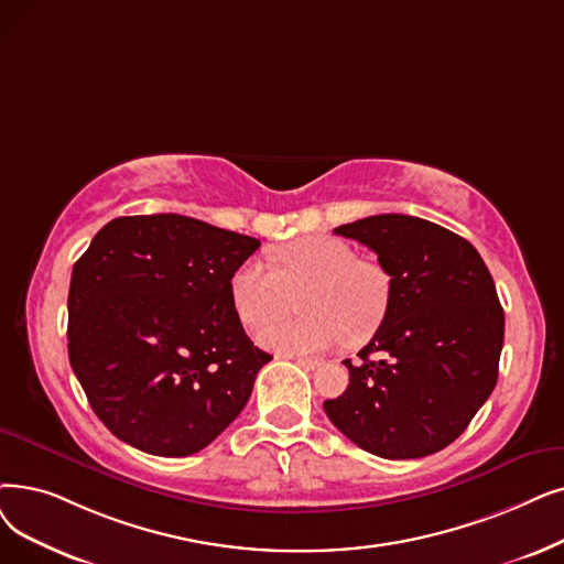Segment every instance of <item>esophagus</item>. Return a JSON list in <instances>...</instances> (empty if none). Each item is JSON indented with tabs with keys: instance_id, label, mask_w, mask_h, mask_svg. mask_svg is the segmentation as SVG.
Segmentation results:
<instances>
[{
	"instance_id": "obj_1",
	"label": "esophagus",
	"mask_w": 564,
	"mask_h": 564,
	"mask_svg": "<svg viewBox=\"0 0 564 564\" xmlns=\"http://www.w3.org/2000/svg\"><path fill=\"white\" fill-rule=\"evenodd\" d=\"M295 364H297V366H302L304 371H315L317 366H321L323 361H321V359H306V357H295Z\"/></svg>"
}]
</instances>
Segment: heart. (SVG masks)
I'll list each match as a JSON object with an SVG mask.
<instances>
[{"label": "heart", "instance_id": "obj_1", "mask_svg": "<svg viewBox=\"0 0 564 564\" xmlns=\"http://www.w3.org/2000/svg\"><path fill=\"white\" fill-rule=\"evenodd\" d=\"M274 269L260 260L243 262L230 279V297L239 321L260 329L303 301L302 322L267 328L264 348L281 355L325 352L348 338L369 340L384 323L391 304V279L373 260L357 258L350 243L334 237H302L272 251Z\"/></svg>", "mask_w": 564, "mask_h": 564}]
</instances>
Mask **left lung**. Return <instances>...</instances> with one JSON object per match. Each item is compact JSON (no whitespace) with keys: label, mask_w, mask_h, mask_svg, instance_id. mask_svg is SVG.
<instances>
[{"label":"left lung","mask_w":564,"mask_h":564,"mask_svg":"<svg viewBox=\"0 0 564 564\" xmlns=\"http://www.w3.org/2000/svg\"><path fill=\"white\" fill-rule=\"evenodd\" d=\"M334 232L378 256L391 304L361 361H343L350 384L325 401L327 417L380 458L445 449L498 382L505 313L491 272L468 239L417 216L378 214Z\"/></svg>","instance_id":"obj_1"}]
</instances>
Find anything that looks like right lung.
<instances>
[{"mask_svg":"<svg viewBox=\"0 0 564 564\" xmlns=\"http://www.w3.org/2000/svg\"><path fill=\"white\" fill-rule=\"evenodd\" d=\"M260 241L180 214L119 216L73 264L68 359L108 431L154 456L205 449L272 355L243 332L230 279Z\"/></svg>","mask_w":564,"mask_h":564,"instance_id":"1","label":"right lung"}]
</instances>
